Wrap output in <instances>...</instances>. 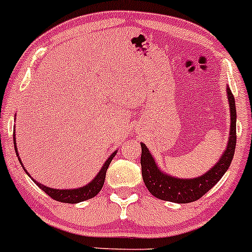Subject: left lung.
<instances>
[{
	"label": "left lung",
	"instance_id": "obj_1",
	"mask_svg": "<svg viewBox=\"0 0 252 252\" xmlns=\"http://www.w3.org/2000/svg\"><path fill=\"white\" fill-rule=\"evenodd\" d=\"M227 97L230 101L231 111V131L230 139H228L227 149L225 150L220 160L218 162L211 170H208L202 176L196 179L182 180L175 179V177L168 176L163 174L158 169L149 152L145 144L141 143V175H143L144 183L146 188L157 199L164 200V201L177 202V203H188L193 202L202 197L211 188L219 182L220 179L230 168V164L233 159L234 150H236V103H234V96L230 89L227 88Z\"/></svg>",
	"mask_w": 252,
	"mask_h": 252
}]
</instances>
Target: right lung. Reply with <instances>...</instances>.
Returning <instances> with one entry per match:
<instances>
[{
  "instance_id": "1",
  "label": "right lung",
  "mask_w": 252,
  "mask_h": 252,
  "mask_svg": "<svg viewBox=\"0 0 252 252\" xmlns=\"http://www.w3.org/2000/svg\"><path fill=\"white\" fill-rule=\"evenodd\" d=\"M14 146H15V152L18 155V150H16V143H15V137H14ZM117 155V152L112 154V156L106 160V163L103 164L102 169H101L100 172L96 175V177L89 185L84 186L82 188H77V189H53L50 187H46V186H42L41 183L36 182V181L33 180V182L38 186L39 188L41 189L42 191H45L50 197H52L53 200L59 202H64V203H77L81 201H86V200L92 199V197L96 196L98 194V191L101 190L103 187V183H104V179H106V172L107 169H108L109 164H111L113 157ZM19 156V155H18ZM20 163H21V159H20ZM22 165V163H21ZM24 166V165H22ZM24 170L27 172L26 169L24 168ZM28 174V172H27Z\"/></svg>"
}]
</instances>
